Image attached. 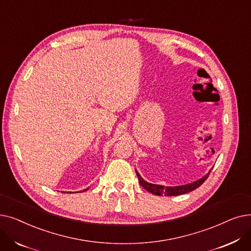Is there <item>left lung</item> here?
Wrapping results in <instances>:
<instances>
[{
    "mask_svg": "<svg viewBox=\"0 0 251 251\" xmlns=\"http://www.w3.org/2000/svg\"><path fill=\"white\" fill-rule=\"evenodd\" d=\"M210 171H212V169L209 170V172L204 175L202 178L196 180L194 182H191L189 184H185V185H180V186H164V185H159V184H151V183H149L147 182L146 180H144L140 175L139 173L137 172V171L135 170L136 172V175L138 177V181L140 183V185L148 190L149 192L151 193H153L155 195H165V196H176V195H181V194H184V193H187V192H190L194 189H196L197 187H200L201 184L207 179Z\"/></svg>",
    "mask_w": 251,
    "mask_h": 251,
    "instance_id": "1",
    "label": "left lung"
}]
</instances>
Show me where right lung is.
I'll use <instances>...</instances> for the list:
<instances>
[{
  "instance_id": "obj_1",
  "label": "right lung",
  "mask_w": 251,
  "mask_h": 251,
  "mask_svg": "<svg viewBox=\"0 0 251 251\" xmlns=\"http://www.w3.org/2000/svg\"><path fill=\"white\" fill-rule=\"evenodd\" d=\"M86 190H88V188H86V189H85V190H83V191H86ZM80 192H81V191H80Z\"/></svg>"
}]
</instances>
